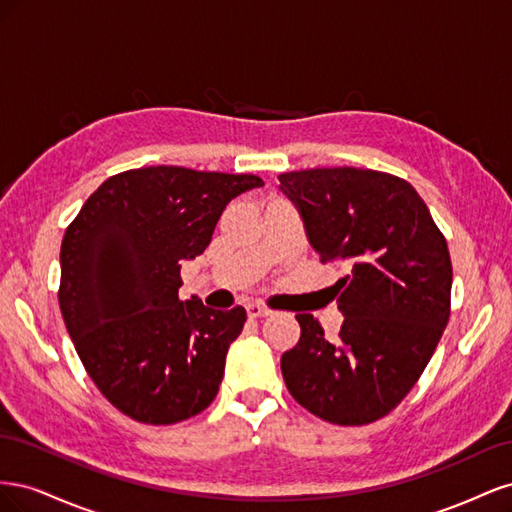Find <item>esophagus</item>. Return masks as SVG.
Segmentation results:
<instances>
[{
	"label": "esophagus",
	"instance_id": "34e87169",
	"mask_svg": "<svg viewBox=\"0 0 512 512\" xmlns=\"http://www.w3.org/2000/svg\"><path fill=\"white\" fill-rule=\"evenodd\" d=\"M245 309H247V316H250V318H267V316H271V309H267L265 305H260V303H250Z\"/></svg>",
	"mask_w": 512,
	"mask_h": 512
}]
</instances>
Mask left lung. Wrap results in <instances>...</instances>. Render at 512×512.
<instances>
[{
  "instance_id": "left-lung-1",
  "label": "left lung",
  "mask_w": 512,
  "mask_h": 512,
  "mask_svg": "<svg viewBox=\"0 0 512 512\" xmlns=\"http://www.w3.org/2000/svg\"><path fill=\"white\" fill-rule=\"evenodd\" d=\"M309 245L346 262L335 286L337 339L299 314L301 339L282 356L290 395L335 425L389 414L423 374L451 314L453 267L423 198L404 179L363 168L280 175Z\"/></svg>"
}]
</instances>
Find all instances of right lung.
<instances>
[{
  "instance_id": "obj_1",
  "label": "right lung",
  "mask_w": 512,
  "mask_h": 512,
  "mask_svg": "<svg viewBox=\"0 0 512 512\" xmlns=\"http://www.w3.org/2000/svg\"><path fill=\"white\" fill-rule=\"evenodd\" d=\"M256 175L147 166L106 179L61 241L59 307L91 380L138 423L170 425L218 395L245 309L179 299L181 265L207 250Z\"/></svg>"
}]
</instances>
